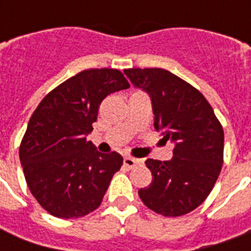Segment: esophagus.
Listing matches in <instances>:
<instances>
[{"instance_id":"34e87169","label":"esophagus","mask_w":251,"mask_h":251,"mask_svg":"<svg viewBox=\"0 0 251 251\" xmlns=\"http://www.w3.org/2000/svg\"><path fill=\"white\" fill-rule=\"evenodd\" d=\"M138 163H140V160H136V158H133V157L124 158V165H125L126 168H129V169L134 168Z\"/></svg>"}]
</instances>
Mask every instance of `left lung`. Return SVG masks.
Instances as JSON below:
<instances>
[{
	"instance_id": "8db88e82",
	"label": "left lung",
	"mask_w": 251,
	"mask_h": 251,
	"mask_svg": "<svg viewBox=\"0 0 251 251\" xmlns=\"http://www.w3.org/2000/svg\"><path fill=\"white\" fill-rule=\"evenodd\" d=\"M130 82L152 99L154 129L175 145L171 161L148 158L152 183L140 188L142 203L156 214L181 216L210 195L223 165L225 133L198 88L163 68H126Z\"/></svg>"
}]
</instances>
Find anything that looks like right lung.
Returning <instances> with one entry per match:
<instances>
[{
  "label": "right lung",
  "mask_w": 251,
  "mask_h": 251,
  "mask_svg": "<svg viewBox=\"0 0 251 251\" xmlns=\"http://www.w3.org/2000/svg\"><path fill=\"white\" fill-rule=\"evenodd\" d=\"M130 87L117 68H88L41 99L20 144V161L30 194L51 215L75 219L97 210L115 172L120 153H99L93 130L107 95Z\"/></svg>",
  "instance_id": "right-lung-1"
}]
</instances>
